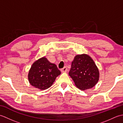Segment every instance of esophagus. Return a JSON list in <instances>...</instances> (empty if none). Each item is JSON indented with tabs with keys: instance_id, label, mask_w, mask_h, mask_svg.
Masks as SVG:
<instances>
[{
	"instance_id": "esophagus-1",
	"label": "esophagus",
	"mask_w": 123,
	"mask_h": 123,
	"mask_svg": "<svg viewBox=\"0 0 123 123\" xmlns=\"http://www.w3.org/2000/svg\"><path fill=\"white\" fill-rule=\"evenodd\" d=\"M67 68L66 67H64L63 68L61 69V71L62 72H67Z\"/></svg>"
}]
</instances>
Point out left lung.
I'll return each mask as SVG.
<instances>
[{"mask_svg": "<svg viewBox=\"0 0 123 123\" xmlns=\"http://www.w3.org/2000/svg\"><path fill=\"white\" fill-rule=\"evenodd\" d=\"M69 74L75 86L84 90L95 86L99 80V71L95 62L86 54L75 56Z\"/></svg>", "mask_w": 123, "mask_h": 123, "instance_id": "1", "label": "left lung"}]
</instances>
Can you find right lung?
<instances>
[{
	"label": "right lung",
	"instance_id": "add662e5",
	"mask_svg": "<svg viewBox=\"0 0 123 123\" xmlns=\"http://www.w3.org/2000/svg\"><path fill=\"white\" fill-rule=\"evenodd\" d=\"M61 72L55 64L51 63L45 57L35 61L28 74L31 85L41 90L50 87Z\"/></svg>",
	"mask_w": 123,
	"mask_h": 123
}]
</instances>
